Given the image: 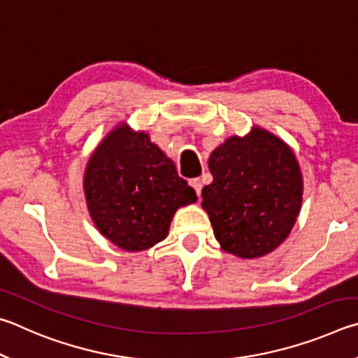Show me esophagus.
Segmentation results:
<instances>
[{
    "instance_id": "34e87169",
    "label": "esophagus",
    "mask_w": 358,
    "mask_h": 358,
    "mask_svg": "<svg viewBox=\"0 0 358 358\" xmlns=\"http://www.w3.org/2000/svg\"><path fill=\"white\" fill-rule=\"evenodd\" d=\"M190 185L193 187V190L196 192V195H198V196L201 195V189H203V182H201V179H199V178H196V179H192V180H190Z\"/></svg>"
}]
</instances>
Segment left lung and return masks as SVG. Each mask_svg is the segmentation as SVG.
Instances as JSON below:
<instances>
[{
	"instance_id": "8db88e82",
	"label": "left lung",
	"mask_w": 358,
	"mask_h": 358,
	"mask_svg": "<svg viewBox=\"0 0 358 358\" xmlns=\"http://www.w3.org/2000/svg\"><path fill=\"white\" fill-rule=\"evenodd\" d=\"M214 180L203 189L215 239L224 252L253 259L273 252L296 223L303 180L292 150L253 127L231 136L209 157Z\"/></svg>"
}]
</instances>
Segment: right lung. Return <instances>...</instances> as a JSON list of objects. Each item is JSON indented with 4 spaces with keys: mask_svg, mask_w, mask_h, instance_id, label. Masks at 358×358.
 I'll return each instance as SVG.
<instances>
[{
    "mask_svg": "<svg viewBox=\"0 0 358 358\" xmlns=\"http://www.w3.org/2000/svg\"><path fill=\"white\" fill-rule=\"evenodd\" d=\"M83 189L97 229L125 252L165 239L174 212L196 201L173 160L144 131L121 124L106 135L86 165Z\"/></svg>",
    "mask_w": 358,
    "mask_h": 358,
    "instance_id": "add662e5",
    "label": "right lung"
}]
</instances>
